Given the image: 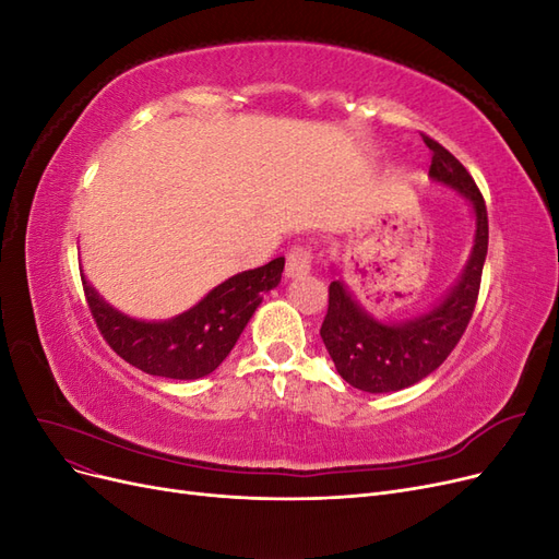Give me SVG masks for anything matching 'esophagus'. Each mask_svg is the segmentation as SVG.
Returning <instances> with one entry per match:
<instances>
[{
	"label": "esophagus",
	"instance_id": "1",
	"mask_svg": "<svg viewBox=\"0 0 559 559\" xmlns=\"http://www.w3.org/2000/svg\"><path fill=\"white\" fill-rule=\"evenodd\" d=\"M312 267V253L306 245H296L289 249V253H286V265H284V275L286 277H302L308 275Z\"/></svg>",
	"mask_w": 559,
	"mask_h": 559
}]
</instances>
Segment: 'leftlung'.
<instances>
[{
	"label": "left lung",
	"instance_id": "8db88e82",
	"mask_svg": "<svg viewBox=\"0 0 559 559\" xmlns=\"http://www.w3.org/2000/svg\"><path fill=\"white\" fill-rule=\"evenodd\" d=\"M425 144L431 148V181L448 186L468 200L476 233L462 275L436 306L417 317L401 321L378 319L361 308L343 277L331 282L329 312L319 331L321 341L341 378L370 394L399 392L431 376L460 343L478 300L489 238L485 200L466 167L445 146L431 138H425Z\"/></svg>",
	"mask_w": 559,
	"mask_h": 559
}]
</instances>
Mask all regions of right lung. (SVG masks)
<instances>
[{
    "label": "right lung",
    "mask_w": 559,
    "mask_h": 559,
    "mask_svg": "<svg viewBox=\"0 0 559 559\" xmlns=\"http://www.w3.org/2000/svg\"><path fill=\"white\" fill-rule=\"evenodd\" d=\"M282 270L284 257L245 270L214 286L193 308L163 321L123 314L95 292L86 275L81 280L95 324L118 357L148 376L198 380L228 357L263 296L280 284Z\"/></svg>",
    "instance_id": "add662e5"
}]
</instances>
